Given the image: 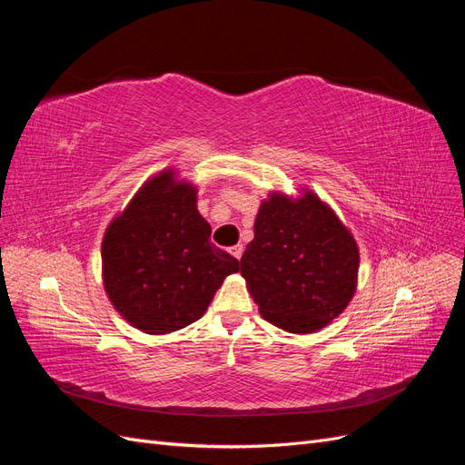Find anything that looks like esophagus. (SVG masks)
Masks as SVG:
<instances>
[{
	"instance_id": "esophagus-1",
	"label": "esophagus",
	"mask_w": 465,
	"mask_h": 465,
	"mask_svg": "<svg viewBox=\"0 0 465 465\" xmlns=\"http://www.w3.org/2000/svg\"><path fill=\"white\" fill-rule=\"evenodd\" d=\"M229 252H231V254H232L236 260H241V258H242V252H244V246H242V244H236V246H232Z\"/></svg>"
}]
</instances>
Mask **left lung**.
<instances>
[{
	"mask_svg": "<svg viewBox=\"0 0 465 465\" xmlns=\"http://www.w3.org/2000/svg\"><path fill=\"white\" fill-rule=\"evenodd\" d=\"M359 262L353 232L316 192H270L241 275L263 320L289 333H314L355 297Z\"/></svg>",
	"mask_w": 465,
	"mask_h": 465,
	"instance_id": "1",
	"label": "left lung"
}]
</instances>
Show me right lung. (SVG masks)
<instances>
[{
    "label": "right lung",
    "mask_w": 465,
    "mask_h": 465,
    "mask_svg": "<svg viewBox=\"0 0 465 465\" xmlns=\"http://www.w3.org/2000/svg\"><path fill=\"white\" fill-rule=\"evenodd\" d=\"M198 186L178 168L149 176L103 236V285L135 330L166 335L200 320L238 260L209 242Z\"/></svg>",
    "instance_id": "1"
}]
</instances>
